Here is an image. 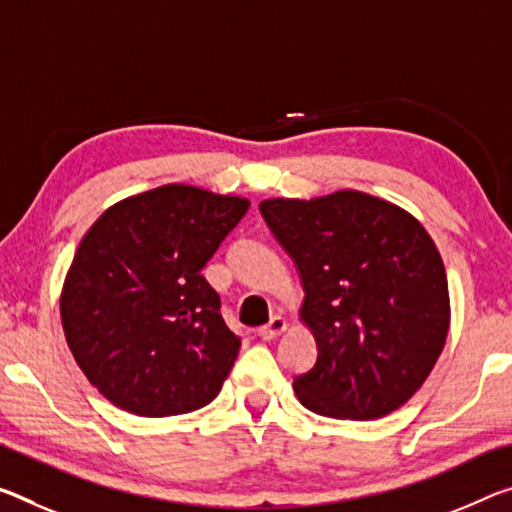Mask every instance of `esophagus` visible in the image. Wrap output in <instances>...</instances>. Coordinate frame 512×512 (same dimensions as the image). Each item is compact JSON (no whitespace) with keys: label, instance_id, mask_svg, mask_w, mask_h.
I'll list each match as a JSON object with an SVG mask.
<instances>
[{"label":"esophagus","instance_id":"esophagus-1","mask_svg":"<svg viewBox=\"0 0 512 512\" xmlns=\"http://www.w3.org/2000/svg\"><path fill=\"white\" fill-rule=\"evenodd\" d=\"M287 330V321L282 319V316H273V319L266 323V326L259 328V337L262 339H275L278 335H282V332Z\"/></svg>","mask_w":512,"mask_h":512}]
</instances>
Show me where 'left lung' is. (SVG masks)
<instances>
[{"label":"left lung","mask_w":512,"mask_h":512,"mask_svg":"<svg viewBox=\"0 0 512 512\" xmlns=\"http://www.w3.org/2000/svg\"><path fill=\"white\" fill-rule=\"evenodd\" d=\"M305 289L300 321L316 364L298 401L332 419H378L410 399L451 323L444 262L415 216L362 191L259 202Z\"/></svg>","instance_id":"1"}]
</instances>
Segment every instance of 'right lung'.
Masks as SVG:
<instances>
[{"mask_svg": "<svg viewBox=\"0 0 512 512\" xmlns=\"http://www.w3.org/2000/svg\"><path fill=\"white\" fill-rule=\"evenodd\" d=\"M250 202L164 184L111 205L79 241L61 291L66 342L88 383L139 417L212 403L241 339L200 271Z\"/></svg>", "mask_w": 512, "mask_h": 512, "instance_id": "right-lung-1", "label": "right lung"}]
</instances>
